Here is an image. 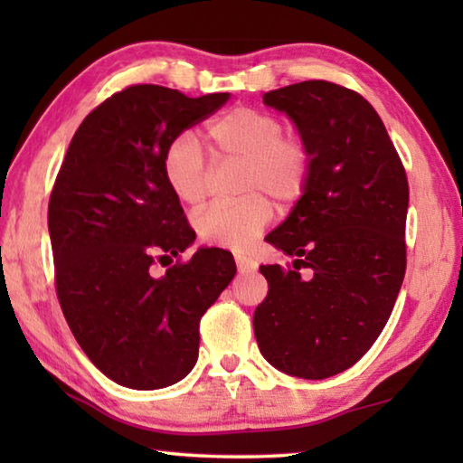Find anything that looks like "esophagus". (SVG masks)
Listing matches in <instances>:
<instances>
[{"label":"esophagus","mask_w":463,"mask_h":463,"mask_svg":"<svg viewBox=\"0 0 463 463\" xmlns=\"http://www.w3.org/2000/svg\"><path fill=\"white\" fill-rule=\"evenodd\" d=\"M234 261H237V269L241 273H249V271L257 269V261L250 260V257H247V255H237L234 257Z\"/></svg>","instance_id":"obj_1"}]
</instances>
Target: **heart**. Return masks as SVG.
<instances>
[{
  "label": "heart",
  "mask_w": 463,
  "mask_h": 463,
  "mask_svg": "<svg viewBox=\"0 0 463 463\" xmlns=\"http://www.w3.org/2000/svg\"><path fill=\"white\" fill-rule=\"evenodd\" d=\"M206 138L216 161H242L239 192L247 195L202 210L194 218L195 232L206 245L247 249L271 221L265 195L279 206H292L307 194L315 151L300 132H286L278 114L253 106L231 108L210 120ZM163 175L179 202L200 206L208 195L213 165L198 140L179 135L163 155Z\"/></svg>",
  "instance_id": "b5f03b06"
}]
</instances>
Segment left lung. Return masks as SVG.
I'll list each match as a JSON object with an SVG mask.
<instances>
[{
    "label": "left lung",
    "instance_id": "left-lung-1",
    "mask_svg": "<svg viewBox=\"0 0 463 463\" xmlns=\"http://www.w3.org/2000/svg\"><path fill=\"white\" fill-rule=\"evenodd\" d=\"M315 151L307 194L268 242L294 268L261 265L260 351L279 372L323 380L357 364L394 308L406 271L409 179L386 127L357 91L325 80L271 90Z\"/></svg>",
    "mask_w": 463,
    "mask_h": 463
}]
</instances>
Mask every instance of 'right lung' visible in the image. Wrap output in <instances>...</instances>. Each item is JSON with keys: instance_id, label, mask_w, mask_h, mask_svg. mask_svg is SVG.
Here are the masks:
<instances>
[{"instance_id": "obj_1", "label": "right lung", "mask_w": 463, "mask_h": 463, "mask_svg": "<svg viewBox=\"0 0 463 463\" xmlns=\"http://www.w3.org/2000/svg\"><path fill=\"white\" fill-rule=\"evenodd\" d=\"M226 99L128 85L85 116L54 179L49 232L61 310L91 364L120 386L156 390L185 378L200 318L237 273L229 250L214 247L182 261L195 232L163 175L171 140ZM163 259L170 268L156 277Z\"/></svg>"}]
</instances>
